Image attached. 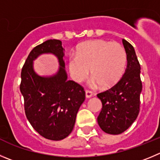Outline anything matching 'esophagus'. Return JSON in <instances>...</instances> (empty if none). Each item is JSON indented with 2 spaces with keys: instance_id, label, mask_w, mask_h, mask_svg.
<instances>
[{
  "instance_id": "esophagus-1",
  "label": "esophagus",
  "mask_w": 160,
  "mask_h": 160,
  "mask_svg": "<svg viewBox=\"0 0 160 160\" xmlns=\"http://www.w3.org/2000/svg\"><path fill=\"white\" fill-rule=\"evenodd\" d=\"M85 95H86L87 98H91L92 96V92L89 90H86L85 91Z\"/></svg>"
}]
</instances>
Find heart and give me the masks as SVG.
I'll return each instance as SVG.
<instances>
[{"label": "heart", "mask_w": 160, "mask_h": 160, "mask_svg": "<svg viewBox=\"0 0 160 160\" xmlns=\"http://www.w3.org/2000/svg\"><path fill=\"white\" fill-rule=\"evenodd\" d=\"M126 62V52L120 43L98 39L80 45L76 55L68 59V67L72 79L77 83L87 78L91 69L92 83L108 88L121 78Z\"/></svg>", "instance_id": "1"}]
</instances>
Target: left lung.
Returning a JSON list of instances; mask_svg holds the SVG:
<instances>
[{"mask_svg":"<svg viewBox=\"0 0 160 160\" xmlns=\"http://www.w3.org/2000/svg\"><path fill=\"white\" fill-rule=\"evenodd\" d=\"M127 56V67L121 80L109 90L97 95L102 104L98 124L109 134H120L137 119L140 111V95L142 91L141 65L133 46L122 39Z\"/></svg>","mask_w":160,"mask_h":160,"instance_id":"obj_1","label":"left lung"}]
</instances>
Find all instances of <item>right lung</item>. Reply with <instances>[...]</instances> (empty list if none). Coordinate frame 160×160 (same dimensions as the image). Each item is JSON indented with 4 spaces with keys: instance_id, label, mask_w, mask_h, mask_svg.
Listing matches in <instances>:
<instances>
[{
    "instance_id": "1",
    "label": "right lung",
    "mask_w": 160,
    "mask_h": 160,
    "mask_svg": "<svg viewBox=\"0 0 160 160\" xmlns=\"http://www.w3.org/2000/svg\"><path fill=\"white\" fill-rule=\"evenodd\" d=\"M64 50L62 41L47 40L31 50L21 71L19 88L27 118L37 132L51 141H60L71 133L85 99L83 88L67 80ZM43 53L58 58L60 67L54 75L42 77L35 72L32 62Z\"/></svg>"
}]
</instances>
